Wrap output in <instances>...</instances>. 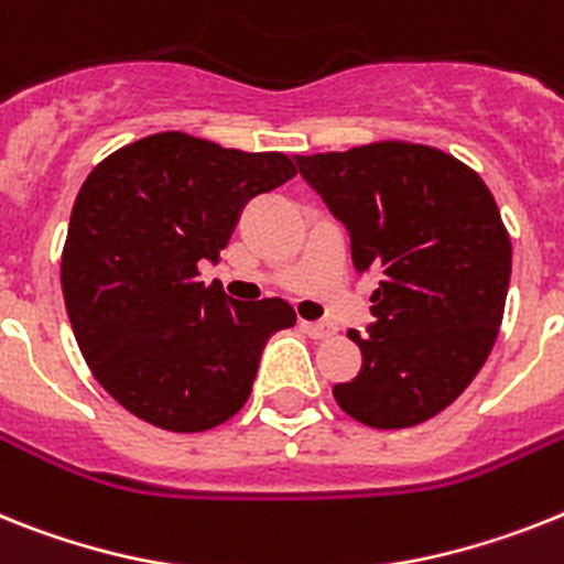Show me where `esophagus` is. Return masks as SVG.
Returning a JSON list of instances; mask_svg holds the SVG:
<instances>
[{
    "label": "esophagus",
    "instance_id": "34e87169",
    "mask_svg": "<svg viewBox=\"0 0 564 564\" xmlns=\"http://www.w3.org/2000/svg\"><path fill=\"white\" fill-rule=\"evenodd\" d=\"M301 329H304V333L310 335V338H315V340H326V338H333V335L338 333L333 324H310V321H304V324H301Z\"/></svg>",
    "mask_w": 564,
    "mask_h": 564
}]
</instances>
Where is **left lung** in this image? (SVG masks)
Returning a JSON list of instances; mask_svg holds the SVG:
<instances>
[{
    "label": "left lung",
    "mask_w": 564,
    "mask_h": 564,
    "mask_svg": "<svg viewBox=\"0 0 564 564\" xmlns=\"http://www.w3.org/2000/svg\"><path fill=\"white\" fill-rule=\"evenodd\" d=\"M295 163L347 226L355 272L381 278L376 324L349 329L361 372L335 401L376 430L433 419L481 370L505 315L513 249L494 194L453 154L404 140Z\"/></svg>",
    "instance_id": "1"
}]
</instances>
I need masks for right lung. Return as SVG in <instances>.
Instances as JSON below:
<instances>
[{
	"mask_svg": "<svg viewBox=\"0 0 564 564\" xmlns=\"http://www.w3.org/2000/svg\"><path fill=\"white\" fill-rule=\"evenodd\" d=\"M297 174L281 151L160 131L85 177L63 246V295L88 370L117 404L172 433H203L246 404L260 352L295 324L283 297L240 304L200 281L240 209Z\"/></svg>",
	"mask_w": 564,
	"mask_h": 564,
	"instance_id": "right-lung-1",
	"label": "right lung"
}]
</instances>
